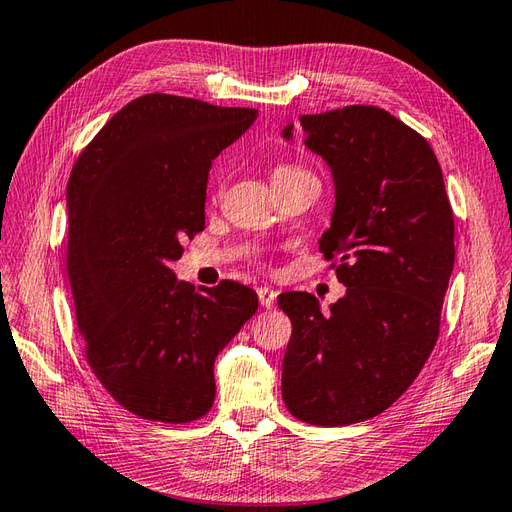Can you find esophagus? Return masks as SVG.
Instances as JSON below:
<instances>
[{
  "label": "esophagus",
  "instance_id": "1",
  "mask_svg": "<svg viewBox=\"0 0 512 512\" xmlns=\"http://www.w3.org/2000/svg\"><path fill=\"white\" fill-rule=\"evenodd\" d=\"M257 296H259V303L264 305V307H268V310L277 301V292L270 290V288H257Z\"/></svg>",
  "mask_w": 512,
  "mask_h": 512
}]
</instances>
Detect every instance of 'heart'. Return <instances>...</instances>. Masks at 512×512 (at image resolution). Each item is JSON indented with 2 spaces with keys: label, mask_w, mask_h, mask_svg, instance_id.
<instances>
[{
  "label": "heart",
  "mask_w": 512,
  "mask_h": 512,
  "mask_svg": "<svg viewBox=\"0 0 512 512\" xmlns=\"http://www.w3.org/2000/svg\"><path fill=\"white\" fill-rule=\"evenodd\" d=\"M294 172H305L301 168H296V165H279V168L272 172V176H281V174H294Z\"/></svg>",
  "instance_id": "obj_1"
}]
</instances>
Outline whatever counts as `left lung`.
Segmentation results:
<instances>
[{
  "instance_id": "obj_1",
  "label": "left lung",
  "mask_w": 512,
  "mask_h": 512,
  "mask_svg": "<svg viewBox=\"0 0 512 512\" xmlns=\"http://www.w3.org/2000/svg\"><path fill=\"white\" fill-rule=\"evenodd\" d=\"M301 126L334 176L318 248L338 257L347 294L329 314L314 294L279 296L292 320L281 395L299 421L338 427L384 412L430 358L454 270V211L434 150L388 111L353 104L301 115Z\"/></svg>"
}]
</instances>
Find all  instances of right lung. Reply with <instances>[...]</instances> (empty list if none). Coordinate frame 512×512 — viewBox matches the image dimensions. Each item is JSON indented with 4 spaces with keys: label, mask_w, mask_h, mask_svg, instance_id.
<instances>
[{
    "label": "right lung",
    "mask_w": 512,
    "mask_h": 512,
    "mask_svg": "<svg viewBox=\"0 0 512 512\" xmlns=\"http://www.w3.org/2000/svg\"><path fill=\"white\" fill-rule=\"evenodd\" d=\"M255 120V109L141 95L69 174L67 272L87 362L141 419L205 417L216 399L213 362L257 312L246 285L227 279L196 292L170 268L205 229L211 161Z\"/></svg>",
    "instance_id": "right-lung-1"
}]
</instances>
